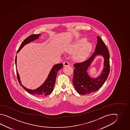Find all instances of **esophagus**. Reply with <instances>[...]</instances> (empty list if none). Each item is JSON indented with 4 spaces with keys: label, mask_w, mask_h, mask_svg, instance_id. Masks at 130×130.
Segmentation results:
<instances>
[{
    "label": "esophagus",
    "mask_w": 130,
    "mask_h": 130,
    "mask_svg": "<svg viewBox=\"0 0 130 130\" xmlns=\"http://www.w3.org/2000/svg\"><path fill=\"white\" fill-rule=\"evenodd\" d=\"M63 64H64V66H69V65H70V63L67 61H65L64 63H63Z\"/></svg>",
    "instance_id": "1"
}]
</instances>
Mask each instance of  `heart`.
I'll return each instance as SVG.
<instances>
[{"mask_svg":"<svg viewBox=\"0 0 130 130\" xmlns=\"http://www.w3.org/2000/svg\"><path fill=\"white\" fill-rule=\"evenodd\" d=\"M86 40L85 39H82L78 40L75 44L73 46V50L76 51L78 50L82 46L83 47L80 49L76 55V57L78 58H86L88 55L90 50H91V45L90 43H86Z\"/></svg>","mask_w":130,"mask_h":130,"instance_id":"heart-1","label":"heart"}]
</instances>
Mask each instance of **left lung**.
Instances as JSON below:
<instances>
[{"mask_svg": "<svg viewBox=\"0 0 130 130\" xmlns=\"http://www.w3.org/2000/svg\"><path fill=\"white\" fill-rule=\"evenodd\" d=\"M93 54L85 61L74 64L75 67L72 82L78 93L82 95L94 92L100 89L105 83L110 72V54L105 43L99 36ZM101 55L104 58V68L102 74L96 79L90 77L87 70L96 55Z\"/></svg>", "mask_w": 130, "mask_h": 130, "instance_id": "left-lung-1", "label": "left lung"}]
</instances>
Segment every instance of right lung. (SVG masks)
Listing matches in <instances>:
<instances>
[{"label": "right lung", "mask_w": 130, "mask_h": 130, "mask_svg": "<svg viewBox=\"0 0 130 130\" xmlns=\"http://www.w3.org/2000/svg\"><path fill=\"white\" fill-rule=\"evenodd\" d=\"M40 35L41 34H32L28 37L27 38L25 39L24 41L22 42L19 49L17 52V53L20 52V50L22 49L25 45L29 43L30 42L36 39H38ZM15 64L17 67V56H16L15 58ZM63 64H55L53 66V68L51 70L50 73L45 82L40 87H39V88L36 89L35 90H30L26 88L24 86L22 85L20 80V76L18 73V72L17 71V70H16L18 80L20 83V85L30 94L39 97H44L49 95L52 92L54 86L55 84L56 78L58 72V70H59L63 67Z\"/></svg>", "instance_id": "add662e5"}]
</instances>
